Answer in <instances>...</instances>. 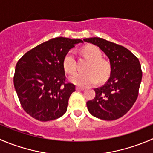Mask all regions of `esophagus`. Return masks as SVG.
<instances>
[{
	"label": "esophagus",
	"instance_id": "34e87169",
	"mask_svg": "<svg viewBox=\"0 0 153 153\" xmlns=\"http://www.w3.org/2000/svg\"><path fill=\"white\" fill-rule=\"evenodd\" d=\"M76 90H85V89H84V87H76Z\"/></svg>",
	"mask_w": 153,
	"mask_h": 153
}]
</instances>
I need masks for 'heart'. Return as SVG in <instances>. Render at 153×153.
Masks as SVG:
<instances>
[{
  "label": "heart",
  "mask_w": 153,
  "mask_h": 153,
  "mask_svg": "<svg viewBox=\"0 0 153 153\" xmlns=\"http://www.w3.org/2000/svg\"><path fill=\"white\" fill-rule=\"evenodd\" d=\"M84 57L90 61L86 69L87 73H75L69 77V81L74 84L81 87H89L98 82V78L103 81L109 75L111 72L110 65L102 60L100 50L94 45H88L83 48ZM63 69L68 74H72L76 70V61L72 51H69L63 61Z\"/></svg>",
  "instance_id": "1"
}]
</instances>
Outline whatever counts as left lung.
<instances>
[{"mask_svg": "<svg viewBox=\"0 0 153 153\" xmlns=\"http://www.w3.org/2000/svg\"><path fill=\"white\" fill-rule=\"evenodd\" d=\"M99 47L109 58L111 75L105 85L94 89L96 96L87 102L89 112L103 120H114L124 116L138 96L142 79L140 62L122 45L99 37L84 39Z\"/></svg>", "mask_w": 153, "mask_h": 153, "instance_id": "left-lung-1", "label": "left lung"}]
</instances>
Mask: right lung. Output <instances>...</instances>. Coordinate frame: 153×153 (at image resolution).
I'll return each mask as SVG.
<instances>
[{
  "label": "right lung",
  "mask_w": 153,
  "mask_h": 153,
  "mask_svg": "<svg viewBox=\"0 0 153 153\" xmlns=\"http://www.w3.org/2000/svg\"><path fill=\"white\" fill-rule=\"evenodd\" d=\"M80 39L57 37L37 45L18 61L13 81L23 109L42 122L63 116L75 86L66 82L63 61Z\"/></svg>",
  "instance_id": "add662e5"
}]
</instances>
